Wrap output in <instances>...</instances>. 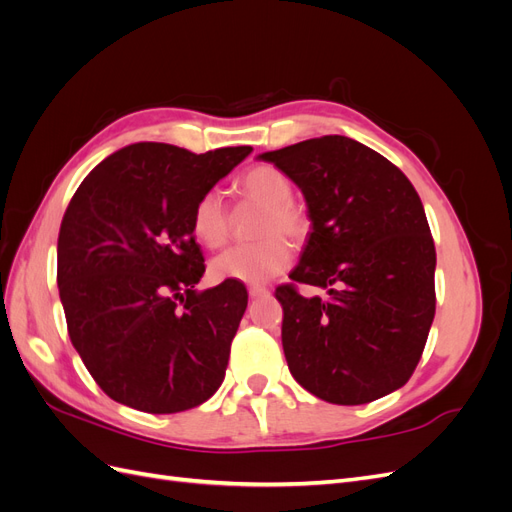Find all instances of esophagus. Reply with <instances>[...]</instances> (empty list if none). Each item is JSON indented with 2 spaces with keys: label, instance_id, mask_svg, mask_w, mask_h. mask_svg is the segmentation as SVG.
Segmentation results:
<instances>
[{
  "label": "esophagus",
  "instance_id": "obj_1",
  "mask_svg": "<svg viewBox=\"0 0 512 512\" xmlns=\"http://www.w3.org/2000/svg\"><path fill=\"white\" fill-rule=\"evenodd\" d=\"M250 297H252V299L269 297V288H265V286H250Z\"/></svg>",
  "mask_w": 512,
  "mask_h": 512
}]
</instances>
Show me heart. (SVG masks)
Instances as JSON below:
<instances>
[{"mask_svg": "<svg viewBox=\"0 0 512 512\" xmlns=\"http://www.w3.org/2000/svg\"><path fill=\"white\" fill-rule=\"evenodd\" d=\"M237 194L262 207L256 226V243L230 247L211 260L215 280H232L243 284H265L271 277L286 271L292 262V250L284 234L301 241L309 232L307 213L292 200V183L277 166L260 164L243 173L235 183ZM192 230L207 247H222L230 237V213L218 190L198 196L192 209Z\"/></svg>", "mask_w": 512, "mask_h": 512, "instance_id": "heart-1", "label": "heart"}]
</instances>
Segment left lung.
Wrapping results in <instances>:
<instances>
[{
  "label": "left lung",
  "instance_id": "left-lung-1",
  "mask_svg": "<svg viewBox=\"0 0 512 512\" xmlns=\"http://www.w3.org/2000/svg\"><path fill=\"white\" fill-rule=\"evenodd\" d=\"M305 196L312 232L284 284L282 346L305 391L359 406L404 386L436 314V247L425 209L401 170L348 136L262 153Z\"/></svg>",
  "mask_w": 512,
  "mask_h": 512
}]
</instances>
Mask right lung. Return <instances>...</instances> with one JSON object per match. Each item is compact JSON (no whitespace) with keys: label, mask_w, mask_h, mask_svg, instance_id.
Returning <instances> with one entry per match:
<instances>
[{"label":"right lung","mask_w":512,"mask_h":512,"mask_svg":"<svg viewBox=\"0 0 512 512\" xmlns=\"http://www.w3.org/2000/svg\"><path fill=\"white\" fill-rule=\"evenodd\" d=\"M250 153L134 143L74 192L57 239L59 299L72 346L119 404L175 414L220 389L247 290L194 288L205 258L192 209Z\"/></svg>","instance_id":"add662e5"}]
</instances>
